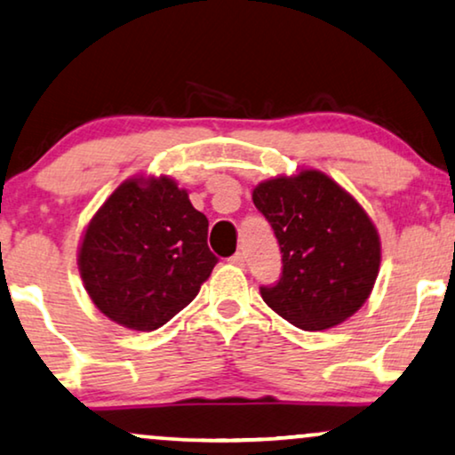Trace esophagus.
Segmentation results:
<instances>
[{
	"label": "esophagus",
	"mask_w": 455,
	"mask_h": 455,
	"mask_svg": "<svg viewBox=\"0 0 455 455\" xmlns=\"http://www.w3.org/2000/svg\"><path fill=\"white\" fill-rule=\"evenodd\" d=\"M229 263H234V265H238V267H244L246 265V257H244V252H235V255L229 259Z\"/></svg>",
	"instance_id": "obj_1"
}]
</instances>
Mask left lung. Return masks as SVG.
<instances>
[{"label":"left lung","mask_w":455,"mask_h":455,"mask_svg":"<svg viewBox=\"0 0 455 455\" xmlns=\"http://www.w3.org/2000/svg\"><path fill=\"white\" fill-rule=\"evenodd\" d=\"M252 203L282 252L278 284L261 286L265 303L309 332L355 314L380 269V235L363 206L317 169L261 181Z\"/></svg>","instance_id":"left-lung-1"}]
</instances>
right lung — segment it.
Instances as JSON below:
<instances>
[{
	"label": "right lung",
	"mask_w": 455,
	"mask_h": 455,
	"mask_svg": "<svg viewBox=\"0 0 455 455\" xmlns=\"http://www.w3.org/2000/svg\"><path fill=\"white\" fill-rule=\"evenodd\" d=\"M209 220L167 175L132 177L106 198L79 244L93 305L121 326L150 332L196 297L217 257Z\"/></svg>",
	"instance_id": "right-lung-1"
}]
</instances>
